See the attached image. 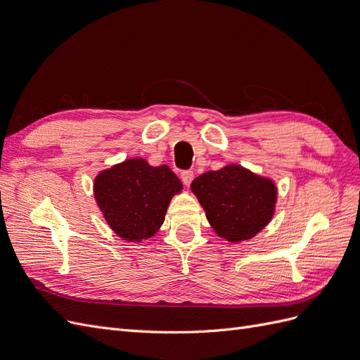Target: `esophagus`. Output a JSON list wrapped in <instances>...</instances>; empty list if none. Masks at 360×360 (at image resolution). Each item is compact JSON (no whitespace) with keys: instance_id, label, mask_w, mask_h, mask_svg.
<instances>
[{"instance_id":"obj_1","label":"esophagus","mask_w":360,"mask_h":360,"mask_svg":"<svg viewBox=\"0 0 360 360\" xmlns=\"http://www.w3.org/2000/svg\"><path fill=\"white\" fill-rule=\"evenodd\" d=\"M181 180H183L184 184H186V186H189V184H191L192 180H193V171H191V169L183 171V172H181Z\"/></svg>"}]
</instances>
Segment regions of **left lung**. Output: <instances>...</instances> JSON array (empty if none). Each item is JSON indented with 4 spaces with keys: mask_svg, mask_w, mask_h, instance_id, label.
I'll return each mask as SVG.
<instances>
[{
    "mask_svg": "<svg viewBox=\"0 0 360 360\" xmlns=\"http://www.w3.org/2000/svg\"><path fill=\"white\" fill-rule=\"evenodd\" d=\"M214 233L230 243L249 240L271 221L278 200L275 181L230 163L204 172L191 184Z\"/></svg>",
    "mask_w": 360,
    "mask_h": 360,
    "instance_id": "8db88e82",
    "label": "left lung"
}]
</instances>
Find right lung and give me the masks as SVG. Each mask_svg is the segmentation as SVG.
<instances>
[{
	"label": "right lung",
	"instance_id": "right-lung-1",
	"mask_svg": "<svg viewBox=\"0 0 360 360\" xmlns=\"http://www.w3.org/2000/svg\"><path fill=\"white\" fill-rule=\"evenodd\" d=\"M93 189L111 230L138 243L159 231L171 198L183 184L167 165L151 167L146 159L134 158L101 171Z\"/></svg>",
	"mask_w": 360,
	"mask_h": 360
}]
</instances>
